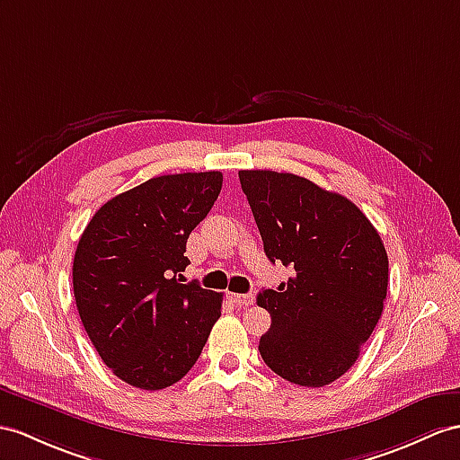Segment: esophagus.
Returning a JSON list of instances; mask_svg holds the SVG:
<instances>
[{"label":"esophagus","instance_id":"1","mask_svg":"<svg viewBox=\"0 0 460 460\" xmlns=\"http://www.w3.org/2000/svg\"><path fill=\"white\" fill-rule=\"evenodd\" d=\"M232 300L236 302L238 306H250L253 305V295H232Z\"/></svg>","mask_w":460,"mask_h":460}]
</instances>
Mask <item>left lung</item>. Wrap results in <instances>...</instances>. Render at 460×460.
<instances>
[{
  "label": "left lung",
  "mask_w": 460,
  "mask_h": 460,
  "mask_svg": "<svg viewBox=\"0 0 460 460\" xmlns=\"http://www.w3.org/2000/svg\"><path fill=\"white\" fill-rule=\"evenodd\" d=\"M269 261L295 269L257 305L271 314L260 340L265 365L300 386H326L349 371L383 314L388 255L378 232L349 199L310 179L242 170Z\"/></svg>",
  "instance_id": "obj_1"
}]
</instances>
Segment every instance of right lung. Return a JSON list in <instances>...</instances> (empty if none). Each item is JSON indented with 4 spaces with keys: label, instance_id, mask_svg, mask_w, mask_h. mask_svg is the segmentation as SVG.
Segmentation results:
<instances>
[{
    "label": "right lung",
    "instance_id": "right-lung-1",
    "mask_svg": "<svg viewBox=\"0 0 460 460\" xmlns=\"http://www.w3.org/2000/svg\"><path fill=\"white\" fill-rule=\"evenodd\" d=\"M220 189V172L148 179L107 200L77 242V312L101 359L130 386L181 380L220 318L222 295L181 283L189 234Z\"/></svg>",
    "mask_w": 460,
    "mask_h": 460
}]
</instances>
